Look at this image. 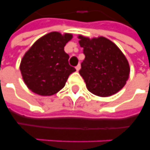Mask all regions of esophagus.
<instances>
[{
    "label": "esophagus",
    "mask_w": 150,
    "mask_h": 150,
    "mask_svg": "<svg viewBox=\"0 0 150 150\" xmlns=\"http://www.w3.org/2000/svg\"><path fill=\"white\" fill-rule=\"evenodd\" d=\"M80 69H81L80 64H78V65H77V66H76V70H77V71H79V70H80Z\"/></svg>",
    "instance_id": "esophagus-1"
}]
</instances>
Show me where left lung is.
I'll return each instance as SVG.
<instances>
[{
  "instance_id": "1",
  "label": "left lung",
  "mask_w": 150,
  "mask_h": 150,
  "mask_svg": "<svg viewBox=\"0 0 150 150\" xmlns=\"http://www.w3.org/2000/svg\"><path fill=\"white\" fill-rule=\"evenodd\" d=\"M85 60L79 73L88 90L100 97L116 94L128 81L130 68L128 60L113 42L105 37L90 39L78 35Z\"/></svg>"
}]
</instances>
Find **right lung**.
<instances>
[{
	"label": "right lung",
	"instance_id": "obj_1",
	"mask_svg": "<svg viewBox=\"0 0 150 150\" xmlns=\"http://www.w3.org/2000/svg\"><path fill=\"white\" fill-rule=\"evenodd\" d=\"M72 34L50 32L39 39L22 57L20 71L26 86L42 96H51L60 91L75 68L69 64V56L64 46Z\"/></svg>",
	"mask_w": 150,
	"mask_h": 150
}]
</instances>
